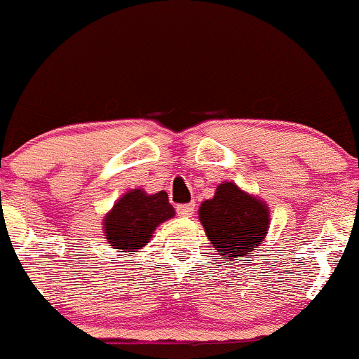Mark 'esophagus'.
<instances>
[{
    "label": "esophagus",
    "instance_id": "esophagus-1",
    "mask_svg": "<svg viewBox=\"0 0 359 359\" xmlns=\"http://www.w3.org/2000/svg\"><path fill=\"white\" fill-rule=\"evenodd\" d=\"M176 212L181 217H191L195 212V203H187V205H178L176 207Z\"/></svg>",
    "mask_w": 359,
    "mask_h": 359
}]
</instances>
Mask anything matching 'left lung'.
Listing matches in <instances>:
<instances>
[{"label": "left lung", "mask_w": 359, "mask_h": 359, "mask_svg": "<svg viewBox=\"0 0 359 359\" xmlns=\"http://www.w3.org/2000/svg\"><path fill=\"white\" fill-rule=\"evenodd\" d=\"M198 219L219 255L241 260L252 257L264 243L271 224V210L257 195L241 190L236 183L222 181L214 196L202 202Z\"/></svg>", "instance_id": "obj_1"}]
</instances>
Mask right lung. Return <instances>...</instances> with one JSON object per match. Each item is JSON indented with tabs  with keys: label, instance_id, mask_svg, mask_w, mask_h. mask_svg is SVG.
Segmentation results:
<instances>
[{
	"label": "right lung",
	"instance_id": "right-lung-1",
	"mask_svg": "<svg viewBox=\"0 0 359 359\" xmlns=\"http://www.w3.org/2000/svg\"><path fill=\"white\" fill-rule=\"evenodd\" d=\"M175 217L165 191L149 195L140 188L126 191L102 219L107 243L119 252H138L150 243L154 231Z\"/></svg>",
	"mask_w": 359,
	"mask_h": 359
}]
</instances>
